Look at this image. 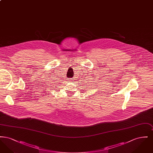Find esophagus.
<instances>
[{"label":"esophagus","mask_w":153,"mask_h":153,"mask_svg":"<svg viewBox=\"0 0 153 153\" xmlns=\"http://www.w3.org/2000/svg\"><path fill=\"white\" fill-rule=\"evenodd\" d=\"M70 81H71V82H72V81H73V79H71V80H70Z\"/></svg>","instance_id":"1"}]
</instances>
